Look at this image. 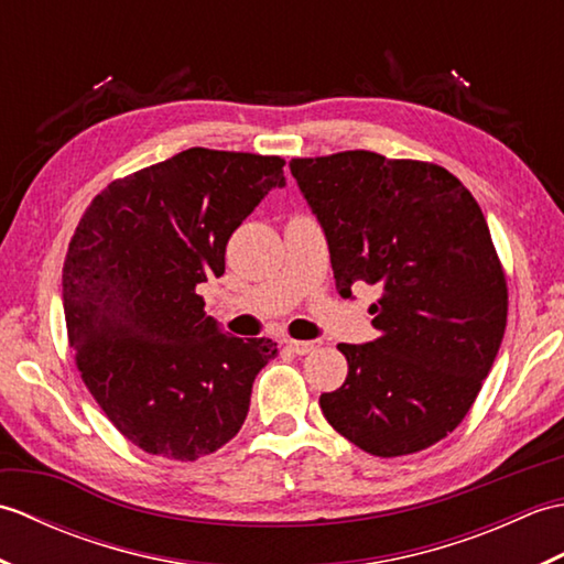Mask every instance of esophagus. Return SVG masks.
Segmentation results:
<instances>
[{"label": "esophagus", "instance_id": "obj_1", "mask_svg": "<svg viewBox=\"0 0 564 564\" xmlns=\"http://www.w3.org/2000/svg\"><path fill=\"white\" fill-rule=\"evenodd\" d=\"M319 346H322V341H295V339L289 341V349H291L293 354H297V356L313 354L315 349H319Z\"/></svg>", "mask_w": 564, "mask_h": 564}]
</instances>
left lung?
<instances>
[{
	"mask_svg": "<svg viewBox=\"0 0 564 564\" xmlns=\"http://www.w3.org/2000/svg\"><path fill=\"white\" fill-rule=\"evenodd\" d=\"M322 227L337 291L380 289L378 339L339 344L349 376L322 414L358 448L394 458L458 426L507 327V279L470 191L438 164L351 150L291 160Z\"/></svg>",
	"mask_w": 564,
	"mask_h": 564,
	"instance_id": "1",
	"label": "left lung"
}]
</instances>
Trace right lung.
Masks as SVG:
<instances>
[{"instance_id": "add662e5", "label": "right lung", "mask_w": 564, "mask_h": 564, "mask_svg": "<svg viewBox=\"0 0 564 564\" xmlns=\"http://www.w3.org/2000/svg\"><path fill=\"white\" fill-rule=\"evenodd\" d=\"M281 158L191 148L106 186L63 267L67 339L84 386L138 448L198 460L242 429L251 386L279 354L206 315L198 283L271 188Z\"/></svg>"}]
</instances>
